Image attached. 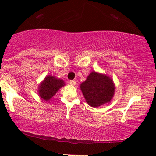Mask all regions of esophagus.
<instances>
[{"mask_svg":"<svg viewBox=\"0 0 156 156\" xmlns=\"http://www.w3.org/2000/svg\"><path fill=\"white\" fill-rule=\"evenodd\" d=\"M69 83H70L72 86H75L76 84V80H69Z\"/></svg>","mask_w":156,"mask_h":156,"instance_id":"esophagus-1","label":"esophagus"}]
</instances>
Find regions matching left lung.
Returning <instances> with one entry per match:
<instances>
[{"label":"left lung","instance_id":"1","mask_svg":"<svg viewBox=\"0 0 156 156\" xmlns=\"http://www.w3.org/2000/svg\"><path fill=\"white\" fill-rule=\"evenodd\" d=\"M84 98L90 106L98 108L111 103L115 92V85L110 77L92 71L80 85Z\"/></svg>","mask_w":156,"mask_h":156}]
</instances>
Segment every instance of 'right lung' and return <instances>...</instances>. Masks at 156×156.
Segmentation results:
<instances>
[{"instance_id": "add662e5", "label": "right lung", "mask_w": 156, "mask_h": 156, "mask_svg": "<svg viewBox=\"0 0 156 156\" xmlns=\"http://www.w3.org/2000/svg\"><path fill=\"white\" fill-rule=\"evenodd\" d=\"M64 85L65 83L62 79L52 75H48L39 83L37 92L41 99L48 102L51 101V98Z\"/></svg>"}]
</instances>
